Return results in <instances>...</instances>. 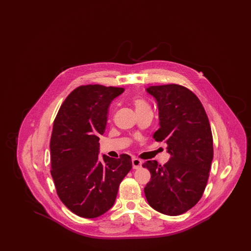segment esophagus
I'll return each instance as SVG.
<instances>
[{"label": "esophagus", "instance_id": "34e87169", "mask_svg": "<svg viewBox=\"0 0 251 251\" xmlns=\"http://www.w3.org/2000/svg\"><path fill=\"white\" fill-rule=\"evenodd\" d=\"M131 163H132V168L133 169H138V168L142 167V161L137 159V158H132Z\"/></svg>", "mask_w": 251, "mask_h": 251}]
</instances>
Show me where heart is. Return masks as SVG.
I'll use <instances>...</instances> for the list:
<instances>
[{"label": "heart", "instance_id": "b5f03b06", "mask_svg": "<svg viewBox=\"0 0 251 251\" xmlns=\"http://www.w3.org/2000/svg\"><path fill=\"white\" fill-rule=\"evenodd\" d=\"M133 105L135 107V111H139V110L149 107L148 103L141 98H134L133 99Z\"/></svg>", "mask_w": 251, "mask_h": 251}]
</instances>
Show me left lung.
<instances>
[{
	"instance_id": "left-lung-1",
	"label": "left lung",
	"mask_w": 251,
	"mask_h": 251,
	"mask_svg": "<svg viewBox=\"0 0 251 251\" xmlns=\"http://www.w3.org/2000/svg\"><path fill=\"white\" fill-rule=\"evenodd\" d=\"M155 99L160 128L156 141L167 144L170 159L164 166L147 161L151 175L144 188L151 207L167 215H179L194 207L202 197L214 157L213 135L201 100L179 84L150 86Z\"/></svg>"
}]
</instances>
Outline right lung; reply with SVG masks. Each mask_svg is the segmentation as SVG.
Segmentation results:
<instances>
[{
    "label": "right lung",
    "mask_w": 251,
    "mask_h": 251,
    "mask_svg": "<svg viewBox=\"0 0 251 251\" xmlns=\"http://www.w3.org/2000/svg\"><path fill=\"white\" fill-rule=\"evenodd\" d=\"M124 88L81 85L62 103L50 136V174L61 201L73 214L95 218L114 205L131 159L99 155L108 108Z\"/></svg>",
    "instance_id": "add662e5"
}]
</instances>
